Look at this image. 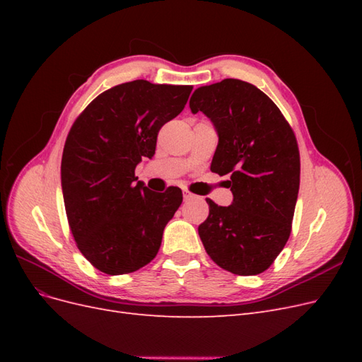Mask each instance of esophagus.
Segmentation results:
<instances>
[{"label":"esophagus","instance_id":"esophagus-1","mask_svg":"<svg viewBox=\"0 0 362 362\" xmlns=\"http://www.w3.org/2000/svg\"><path fill=\"white\" fill-rule=\"evenodd\" d=\"M182 196H184V201H185V202H187V201H192V199L194 198V194H192V193H190V192H187V190H184Z\"/></svg>","mask_w":362,"mask_h":362}]
</instances>
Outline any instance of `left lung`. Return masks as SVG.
Masks as SVG:
<instances>
[{
    "instance_id": "left-lung-1",
    "label": "left lung",
    "mask_w": 362,
    "mask_h": 362,
    "mask_svg": "<svg viewBox=\"0 0 362 362\" xmlns=\"http://www.w3.org/2000/svg\"><path fill=\"white\" fill-rule=\"evenodd\" d=\"M217 131L211 170L231 175L233 202L211 199L198 233L217 266L235 275H258L286 246L300 181L298 141L286 117L254 84L226 78L190 98Z\"/></svg>"
}]
</instances>
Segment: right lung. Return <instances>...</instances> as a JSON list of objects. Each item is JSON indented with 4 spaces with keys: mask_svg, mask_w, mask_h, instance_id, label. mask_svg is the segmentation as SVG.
I'll return each instance as SVG.
<instances>
[{
    "mask_svg": "<svg viewBox=\"0 0 362 362\" xmlns=\"http://www.w3.org/2000/svg\"><path fill=\"white\" fill-rule=\"evenodd\" d=\"M192 86L136 80L112 87L75 120L62 157V192L81 254L107 275L156 258L164 226L182 202L180 189L151 192L136 166L154 157L160 128L177 117Z\"/></svg>",
    "mask_w": 362,
    "mask_h": 362,
    "instance_id": "add662e5",
    "label": "right lung"
}]
</instances>
